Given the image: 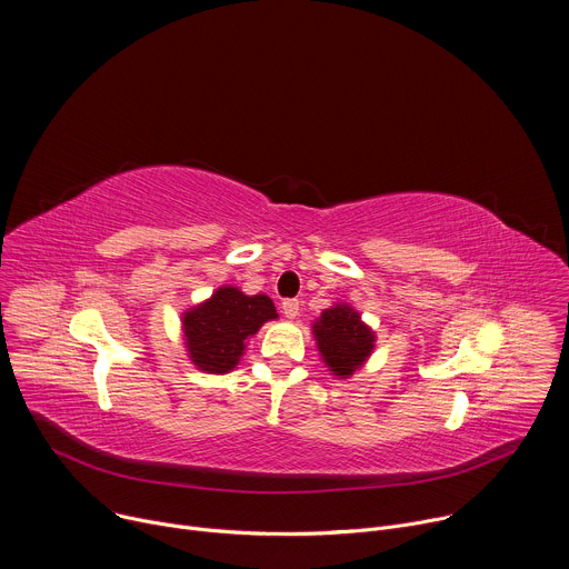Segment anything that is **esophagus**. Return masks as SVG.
Returning <instances> with one entry per match:
<instances>
[{"mask_svg": "<svg viewBox=\"0 0 569 569\" xmlns=\"http://www.w3.org/2000/svg\"><path fill=\"white\" fill-rule=\"evenodd\" d=\"M281 310H283V315H286L288 319H295V317L299 315V299H286V301L281 303Z\"/></svg>", "mask_w": 569, "mask_h": 569, "instance_id": "obj_1", "label": "esophagus"}]
</instances>
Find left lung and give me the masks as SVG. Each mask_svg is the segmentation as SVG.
I'll list each match as a JSON object with an SVG mask.
<instances>
[{"instance_id":"obj_1","label":"left lung","mask_w":569,"mask_h":569,"mask_svg":"<svg viewBox=\"0 0 569 569\" xmlns=\"http://www.w3.org/2000/svg\"><path fill=\"white\" fill-rule=\"evenodd\" d=\"M312 329L323 362L340 378L351 376L373 349L371 329L349 306L338 303L323 310Z\"/></svg>"}]
</instances>
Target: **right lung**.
I'll return each instance as SVG.
<instances>
[{
    "instance_id": "add662e5",
    "label": "right lung",
    "mask_w": 569,
    "mask_h": 569,
    "mask_svg": "<svg viewBox=\"0 0 569 569\" xmlns=\"http://www.w3.org/2000/svg\"><path fill=\"white\" fill-rule=\"evenodd\" d=\"M274 317L277 310L270 297H248L236 288H218L209 301L184 315L189 358L207 373H227L246 351V340Z\"/></svg>"
}]
</instances>
